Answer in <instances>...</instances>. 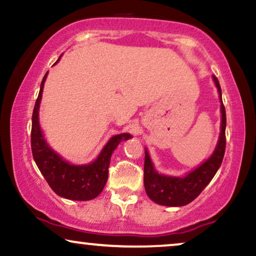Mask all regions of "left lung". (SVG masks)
Here are the masks:
<instances>
[{
  "label": "left lung",
  "instance_id": "8db88e82",
  "mask_svg": "<svg viewBox=\"0 0 256 256\" xmlns=\"http://www.w3.org/2000/svg\"><path fill=\"white\" fill-rule=\"evenodd\" d=\"M213 80L218 88L221 100V132L213 154L194 171L190 172L184 178H179V176L159 174L154 170L148 150H145L144 186L146 194L156 204L162 206L179 207L192 202L208 185L222 162L224 148H226V111L222 104L219 80L216 76H213Z\"/></svg>",
  "mask_w": 256,
  "mask_h": 256
}]
</instances>
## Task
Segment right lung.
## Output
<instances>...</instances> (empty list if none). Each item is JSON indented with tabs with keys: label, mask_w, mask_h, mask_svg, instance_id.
Returning <instances> with one entry per match:
<instances>
[{
	"label": "right lung",
	"mask_w": 256,
	"mask_h": 256,
	"mask_svg": "<svg viewBox=\"0 0 256 256\" xmlns=\"http://www.w3.org/2000/svg\"><path fill=\"white\" fill-rule=\"evenodd\" d=\"M46 76L48 72L40 83V94L32 112V151L34 160L46 182L57 196L70 200H78V202L94 199L100 196L108 182L112 152L119 142L128 140L131 136L128 134L114 136L102 150L97 159L88 165H71L66 162L46 144L40 128L38 110Z\"/></svg>",
	"instance_id": "right-lung-1"
}]
</instances>
